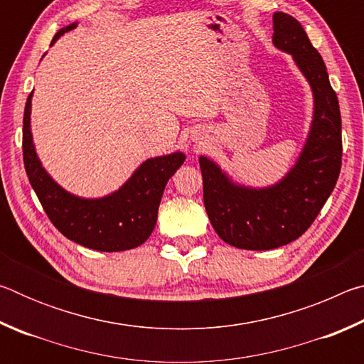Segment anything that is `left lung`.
<instances>
[{
    "label": "left lung",
    "mask_w": 364,
    "mask_h": 364,
    "mask_svg": "<svg viewBox=\"0 0 364 364\" xmlns=\"http://www.w3.org/2000/svg\"><path fill=\"white\" fill-rule=\"evenodd\" d=\"M274 46L292 54L311 86L315 112L306 143L291 171L269 188L234 184L217 164L199 157L208 220L226 244L269 250L300 237L328 200L342 167V120L324 60L299 21L273 16Z\"/></svg>",
    "instance_id": "obj_1"
}]
</instances>
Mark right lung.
Wrapping results in <instances>:
<instances>
[{
    "label": "right lung",
    "instance_id": "obj_1",
    "mask_svg": "<svg viewBox=\"0 0 364 364\" xmlns=\"http://www.w3.org/2000/svg\"><path fill=\"white\" fill-rule=\"evenodd\" d=\"M75 27L77 22L60 28L54 35L51 45ZM32 95H28L23 110V165L28 181L51 223L67 239L93 250L120 252L146 242L156 228L165 184L181 167L186 156L183 152H173L147 159L119 191L101 199L73 196L46 173L36 156L30 132Z\"/></svg>",
    "mask_w": 364,
    "mask_h": 364
}]
</instances>
